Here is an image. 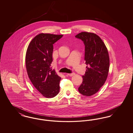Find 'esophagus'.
Returning a JSON list of instances; mask_svg holds the SVG:
<instances>
[{
	"label": "esophagus",
	"mask_w": 133,
	"mask_h": 133,
	"mask_svg": "<svg viewBox=\"0 0 133 133\" xmlns=\"http://www.w3.org/2000/svg\"><path fill=\"white\" fill-rule=\"evenodd\" d=\"M74 75H75V73H70V74H66V75L69 76H74Z\"/></svg>",
	"instance_id": "esophagus-1"
}]
</instances>
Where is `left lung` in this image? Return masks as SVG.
I'll return each mask as SVG.
<instances>
[{
  "label": "left lung",
  "instance_id": "left-lung-1",
  "mask_svg": "<svg viewBox=\"0 0 133 133\" xmlns=\"http://www.w3.org/2000/svg\"><path fill=\"white\" fill-rule=\"evenodd\" d=\"M75 37L81 39L85 45L84 59L87 65L78 91L84 96H90L100 90L107 78L110 67L107 48L95 33L82 32Z\"/></svg>",
  "mask_w": 133,
  "mask_h": 133
}]
</instances>
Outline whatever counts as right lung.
<instances>
[{"label":"right lung","instance_id":"right-lung-1","mask_svg":"<svg viewBox=\"0 0 133 133\" xmlns=\"http://www.w3.org/2000/svg\"><path fill=\"white\" fill-rule=\"evenodd\" d=\"M63 35L40 33L32 40L26 54L28 77L33 86L45 97L53 98L59 93L61 77L52 70L53 45Z\"/></svg>","mask_w":133,"mask_h":133}]
</instances>
